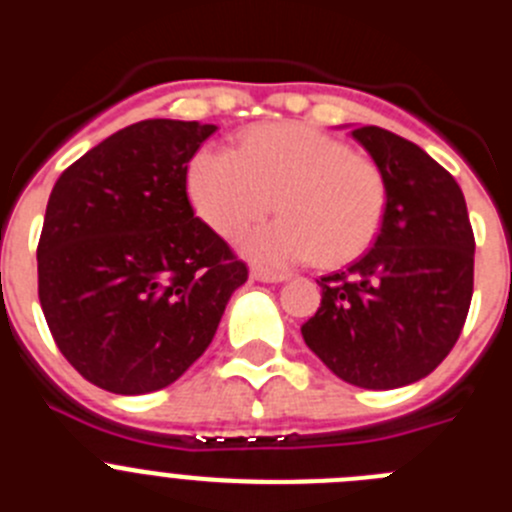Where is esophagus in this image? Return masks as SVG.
I'll return each instance as SVG.
<instances>
[{
    "instance_id": "obj_1",
    "label": "esophagus",
    "mask_w": 512,
    "mask_h": 512,
    "mask_svg": "<svg viewBox=\"0 0 512 512\" xmlns=\"http://www.w3.org/2000/svg\"><path fill=\"white\" fill-rule=\"evenodd\" d=\"M251 277L256 279V282H284V279H287V274H282V271L261 269V266H253Z\"/></svg>"
}]
</instances>
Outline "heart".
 Returning <instances> with one entry per match:
<instances>
[{
  "label": "heart",
  "instance_id": "1",
  "mask_svg": "<svg viewBox=\"0 0 512 512\" xmlns=\"http://www.w3.org/2000/svg\"><path fill=\"white\" fill-rule=\"evenodd\" d=\"M187 189L197 215L235 238L274 210L284 217L241 241L266 266H343L369 251L387 212V179L372 158L315 130L282 122L246 133L241 148L207 146L192 158Z\"/></svg>",
  "mask_w": 512,
  "mask_h": 512
}]
</instances>
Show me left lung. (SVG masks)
Returning a JSON list of instances; mask_svg holds the SVG:
<instances>
[{"label":"left lung","instance_id":"8db88e82","mask_svg":"<svg viewBox=\"0 0 512 512\" xmlns=\"http://www.w3.org/2000/svg\"><path fill=\"white\" fill-rule=\"evenodd\" d=\"M351 135L384 171L387 212L359 261L318 279L323 300L302 338L343 382L395 390L428 377L459 341L474 233L461 187L423 148L377 125Z\"/></svg>","mask_w":512,"mask_h":512}]
</instances>
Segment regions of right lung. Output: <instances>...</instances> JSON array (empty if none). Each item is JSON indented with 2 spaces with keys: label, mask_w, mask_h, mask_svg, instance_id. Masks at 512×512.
Returning a JSON list of instances; mask_svg holds the SVG:
<instances>
[{
  "label": "right lung",
  "mask_w": 512,
  "mask_h": 512,
  "mask_svg": "<svg viewBox=\"0 0 512 512\" xmlns=\"http://www.w3.org/2000/svg\"><path fill=\"white\" fill-rule=\"evenodd\" d=\"M215 125L140 120L58 176L38 243V297L58 351L115 395L169 387L215 338L248 279L187 197Z\"/></svg>",
  "instance_id": "1"
}]
</instances>
